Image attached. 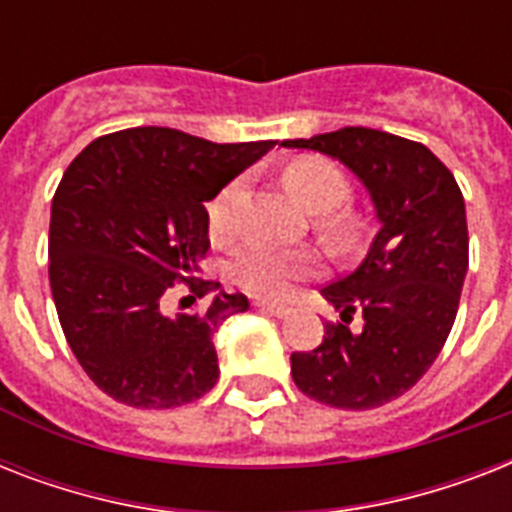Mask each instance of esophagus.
I'll list each match as a JSON object with an SVG mask.
<instances>
[{
  "label": "esophagus",
  "instance_id": "1",
  "mask_svg": "<svg viewBox=\"0 0 512 512\" xmlns=\"http://www.w3.org/2000/svg\"><path fill=\"white\" fill-rule=\"evenodd\" d=\"M255 305H257V308H260V311H263V313H271V316H276V319H284V316H287V313H289L287 305L265 303V300H263V303H260V300H257Z\"/></svg>",
  "mask_w": 512,
  "mask_h": 512
}]
</instances>
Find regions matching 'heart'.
Instances as JSON below:
<instances>
[{
    "instance_id": "b5f03b06",
    "label": "heart",
    "mask_w": 512,
    "mask_h": 512,
    "mask_svg": "<svg viewBox=\"0 0 512 512\" xmlns=\"http://www.w3.org/2000/svg\"><path fill=\"white\" fill-rule=\"evenodd\" d=\"M239 188V180H233L209 204V228L217 236L228 231V225H231V209L239 196ZM284 188L292 193L297 204H303L316 215L337 209L350 193L348 177L327 159H297L289 164L284 170ZM311 268L313 257L305 252L247 244L231 257L228 279L249 295L276 300V297H287L295 287V281L308 276Z\"/></svg>"
}]
</instances>
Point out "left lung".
Returning a JSON list of instances; mask_svg holds the SVG:
<instances>
[{
    "label": "left lung",
    "instance_id": "obj_1",
    "mask_svg": "<svg viewBox=\"0 0 512 512\" xmlns=\"http://www.w3.org/2000/svg\"><path fill=\"white\" fill-rule=\"evenodd\" d=\"M348 167L377 215V233L356 271L321 289L340 311L324 342L292 353V380L319 404L364 412L404 396L452 332L468 273V217L454 175L438 156L390 132L345 127L284 140ZM362 327L349 329L352 313Z\"/></svg>",
    "mask_w": 512,
    "mask_h": 512
}]
</instances>
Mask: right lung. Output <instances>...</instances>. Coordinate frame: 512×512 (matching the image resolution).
Listing matches in <instances>:
<instances>
[{"label":"right lung","mask_w":512,"mask_h":512,"mask_svg":"<svg viewBox=\"0 0 512 512\" xmlns=\"http://www.w3.org/2000/svg\"><path fill=\"white\" fill-rule=\"evenodd\" d=\"M273 146L135 127L92 140L63 172L50 212L52 300L76 361L114 401L172 409L215 388L212 335L249 300L196 279L209 249L204 204ZM175 280L213 303L164 314Z\"/></svg>","instance_id":"right-lung-1"}]
</instances>
